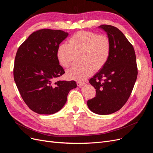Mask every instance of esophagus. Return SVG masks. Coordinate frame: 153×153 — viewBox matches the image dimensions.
<instances>
[{
	"mask_svg": "<svg viewBox=\"0 0 153 153\" xmlns=\"http://www.w3.org/2000/svg\"><path fill=\"white\" fill-rule=\"evenodd\" d=\"M85 84V82H78L76 83L77 86L79 87H82Z\"/></svg>",
	"mask_w": 153,
	"mask_h": 153,
	"instance_id": "34e87169",
	"label": "esophagus"
}]
</instances>
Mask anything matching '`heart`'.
Segmentation results:
<instances>
[{
    "label": "heart",
    "mask_w": 153,
    "mask_h": 153,
    "mask_svg": "<svg viewBox=\"0 0 153 153\" xmlns=\"http://www.w3.org/2000/svg\"><path fill=\"white\" fill-rule=\"evenodd\" d=\"M68 45H60L57 50L59 63L69 68L75 63L80 55L82 64L69 69L66 76L69 79L82 80L90 76L95 69L98 71L107 62L111 53V41L106 35H98L89 31H79L68 41Z\"/></svg>",
    "instance_id": "heart-1"
}]
</instances>
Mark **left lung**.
<instances>
[{
    "instance_id": "obj_1",
    "label": "left lung",
    "mask_w": 153,
    "mask_h": 153,
    "mask_svg": "<svg viewBox=\"0 0 153 153\" xmlns=\"http://www.w3.org/2000/svg\"><path fill=\"white\" fill-rule=\"evenodd\" d=\"M110 39L111 53L105 65L89 80L96 96L87 101L89 108L97 114L117 112L126 103L137 78L136 55L133 45L117 27L101 25Z\"/></svg>"
}]
</instances>
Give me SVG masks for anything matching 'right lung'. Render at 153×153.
Masks as SVG:
<instances>
[{"label":"right lung","instance_id":"obj_1","mask_svg":"<svg viewBox=\"0 0 153 153\" xmlns=\"http://www.w3.org/2000/svg\"><path fill=\"white\" fill-rule=\"evenodd\" d=\"M68 36L61 30L44 29L32 33L18 48L14 65V80L22 99L39 114H53L61 110L75 81L54 82L62 76L57 50Z\"/></svg>","mask_w":153,"mask_h":153}]
</instances>
